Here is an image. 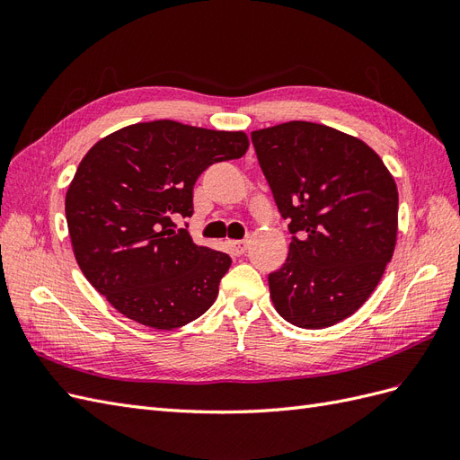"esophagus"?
<instances>
[{
	"label": "esophagus",
	"mask_w": 460,
	"mask_h": 460,
	"mask_svg": "<svg viewBox=\"0 0 460 460\" xmlns=\"http://www.w3.org/2000/svg\"><path fill=\"white\" fill-rule=\"evenodd\" d=\"M228 247H230V252H232V255H235V257H240V255H243L245 252H247V242H228Z\"/></svg>",
	"instance_id": "1"
}]
</instances>
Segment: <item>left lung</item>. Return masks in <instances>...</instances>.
Returning a JSON list of instances; mask_svg holds the SVG:
<instances>
[{"label":"left lung","instance_id":"1","mask_svg":"<svg viewBox=\"0 0 460 460\" xmlns=\"http://www.w3.org/2000/svg\"><path fill=\"white\" fill-rule=\"evenodd\" d=\"M261 171L288 220L289 253L269 274L276 311L299 328L351 316L378 286L397 238V186L353 136L291 120L252 132Z\"/></svg>","mask_w":460,"mask_h":460}]
</instances>
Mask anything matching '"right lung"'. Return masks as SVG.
I'll list each match as a JSON object with an SVG mask.
<instances>
[{"label":"right lung","mask_w":460,"mask_h":460,"mask_svg":"<svg viewBox=\"0 0 460 460\" xmlns=\"http://www.w3.org/2000/svg\"><path fill=\"white\" fill-rule=\"evenodd\" d=\"M243 132L174 120L140 122L97 142L78 164L65 213L80 270L113 307L157 330L201 316L232 259L191 242L174 217L193 215L208 166L240 159Z\"/></svg>","instance_id":"1"}]
</instances>
